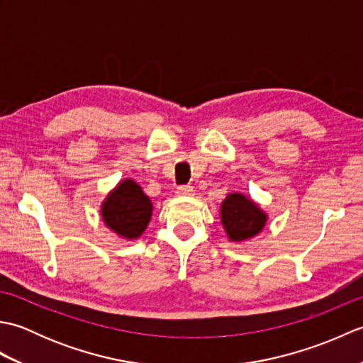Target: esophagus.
Masks as SVG:
<instances>
[{"label": "esophagus", "instance_id": "1", "mask_svg": "<svg viewBox=\"0 0 363 363\" xmlns=\"http://www.w3.org/2000/svg\"><path fill=\"white\" fill-rule=\"evenodd\" d=\"M194 187L191 186H182V187H177V190H176V195H179V196H191L194 195Z\"/></svg>", "mask_w": 363, "mask_h": 363}]
</instances>
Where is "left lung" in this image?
<instances>
[{
	"label": "left lung",
	"mask_w": 363,
	"mask_h": 363,
	"mask_svg": "<svg viewBox=\"0 0 363 363\" xmlns=\"http://www.w3.org/2000/svg\"><path fill=\"white\" fill-rule=\"evenodd\" d=\"M221 226L233 243H245L265 229L268 213L242 191H233L220 204Z\"/></svg>",
	"instance_id": "8db88e82"
}]
</instances>
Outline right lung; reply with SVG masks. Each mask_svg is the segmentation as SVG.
Wrapping results in <instances>:
<instances>
[{"mask_svg": "<svg viewBox=\"0 0 363 363\" xmlns=\"http://www.w3.org/2000/svg\"><path fill=\"white\" fill-rule=\"evenodd\" d=\"M99 215L115 235L123 240H137L150 225L152 203L134 179L126 177L106 195Z\"/></svg>", "mask_w": 363, "mask_h": 363, "instance_id": "right-lung-1", "label": "right lung"}]
</instances>
